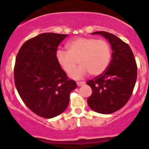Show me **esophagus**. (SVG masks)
<instances>
[{"label":"esophagus","mask_w":149,"mask_h":149,"mask_svg":"<svg viewBox=\"0 0 149 149\" xmlns=\"http://www.w3.org/2000/svg\"><path fill=\"white\" fill-rule=\"evenodd\" d=\"M76 84H77V85L79 86H81L84 85L85 82H84V81H77V82H76Z\"/></svg>","instance_id":"obj_1"}]
</instances>
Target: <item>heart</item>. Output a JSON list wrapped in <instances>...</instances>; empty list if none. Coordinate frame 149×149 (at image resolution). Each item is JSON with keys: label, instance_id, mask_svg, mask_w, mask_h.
<instances>
[{"label": "heart", "instance_id": "heart-1", "mask_svg": "<svg viewBox=\"0 0 149 149\" xmlns=\"http://www.w3.org/2000/svg\"><path fill=\"white\" fill-rule=\"evenodd\" d=\"M66 48L67 51L58 49L55 58L64 71L71 72L72 79H81L88 73L93 76H100L110 63L112 49L106 40L79 37L69 42ZM78 61L81 65L74 70Z\"/></svg>", "mask_w": 149, "mask_h": 149}]
</instances>
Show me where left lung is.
<instances>
[{
	"label": "left lung",
	"mask_w": 149,
	"mask_h": 149,
	"mask_svg": "<svg viewBox=\"0 0 149 149\" xmlns=\"http://www.w3.org/2000/svg\"><path fill=\"white\" fill-rule=\"evenodd\" d=\"M91 34H100L108 40L112 54L107 69L86 82L92 89L87 103L98 113H113L124 107L131 97L137 79V65L130 46L117 36L102 31Z\"/></svg>",
	"instance_id": "left-lung-1"
}]
</instances>
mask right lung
Returning a JSON list of instances; mask_svg holds the SVG:
<instances>
[{
    "mask_svg": "<svg viewBox=\"0 0 149 149\" xmlns=\"http://www.w3.org/2000/svg\"><path fill=\"white\" fill-rule=\"evenodd\" d=\"M67 34L43 33L25 42L16 58L14 82L26 107L40 117L63 112L77 87L58 65L55 53Z\"/></svg>",
    "mask_w": 149,
    "mask_h": 149,
    "instance_id": "1",
    "label": "right lung"
}]
</instances>
